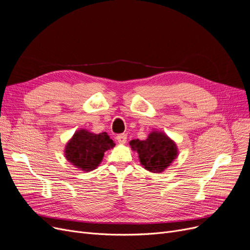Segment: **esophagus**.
Returning a JSON list of instances; mask_svg holds the SVG:
<instances>
[{"instance_id":"1","label":"esophagus","mask_w":250,"mask_h":250,"mask_svg":"<svg viewBox=\"0 0 250 250\" xmlns=\"http://www.w3.org/2000/svg\"><path fill=\"white\" fill-rule=\"evenodd\" d=\"M116 140L120 144H125L126 142V135L125 134H119L116 136Z\"/></svg>"}]
</instances>
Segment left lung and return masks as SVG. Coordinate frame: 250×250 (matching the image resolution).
<instances>
[{
  "instance_id": "obj_1",
  "label": "left lung",
  "mask_w": 250,
  "mask_h": 250,
  "mask_svg": "<svg viewBox=\"0 0 250 250\" xmlns=\"http://www.w3.org/2000/svg\"><path fill=\"white\" fill-rule=\"evenodd\" d=\"M130 145L139 154L144 169L153 173H161L167 169L178 155L176 143L163 132L153 131L146 140L135 139Z\"/></svg>"
}]
</instances>
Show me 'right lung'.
<instances>
[{
	"label": "right lung",
	"mask_w": 250,
	"mask_h": 250,
	"mask_svg": "<svg viewBox=\"0 0 250 250\" xmlns=\"http://www.w3.org/2000/svg\"><path fill=\"white\" fill-rule=\"evenodd\" d=\"M114 145L105 132L94 134L80 128L67 143L64 156L76 168L88 172L98 167L103 160L104 152L113 148Z\"/></svg>",
	"instance_id": "add662e5"
}]
</instances>
